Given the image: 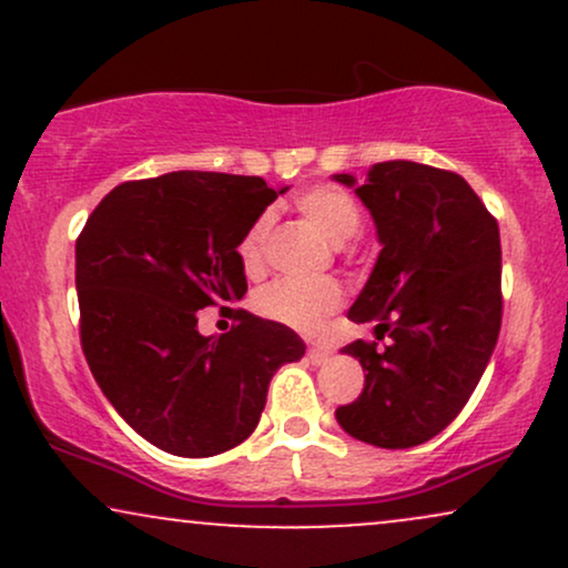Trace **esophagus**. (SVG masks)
Segmentation results:
<instances>
[{"label":"esophagus","mask_w":568,"mask_h":568,"mask_svg":"<svg viewBox=\"0 0 568 568\" xmlns=\"http://www.w3.org/2000/svg\"><path fill=\"white\" fill-rule=\"evenodd\" d=\"M306 357H310V361L315 363V366H323V363L331 357V352L328 349H321V347H310V349H306Z\"/></svg>","instance_id":"esophagus-1"}]
</instances>
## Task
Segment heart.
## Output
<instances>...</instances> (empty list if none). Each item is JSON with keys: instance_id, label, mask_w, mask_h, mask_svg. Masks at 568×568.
Returning a JSON list of instances; mask_svg holds the SVG:
<instances>
[{"instance_id": "heart-1", "label": "heart", "mask_w": 568, "mask_h": 568, "mask_svg": "<svg viewBox=\"0 0 568 568\" xmlns=\"http://www.w3.org/2000/svg\"><path fill=\"white\" fill-rule=\"evenodd\" d=\"M302 216L323 234L328 243L344 245L361 230L363 213L347 189L334 184H315L293 197ZM272 234V216L262 213L247 226L237 245V258L247 275H258L266 262V243ZM342 285L336 280H275L264 285L253 298L258 315L291 325L298 331H315L325 315L342 304Z\"/></svg>"}]
</instances>
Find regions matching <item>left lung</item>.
Listing matches in <instances>:
<instances>
[{"label": "left lung", "mask_w": 568, "mask_h": 568, "mask_svg": "<svg viewBox=\"0 0 568 568\" xmlns=\"http://www.w3.org/2000/svg\"><path fill=\"white\" fill-rule=\"evenodd\" d=\"M355 186V175H334ZM355 194L382 251L349 321L376 323V342H352L366 387L336 408L352 438L379 448L419 446L456 419L497 347L501 247L497 219L462 175L419 162H376Z\"/></svg>", "instance_id": "left-lung-1"}]
</instances>
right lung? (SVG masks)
I'll return each mask as SVG.
<instances>
[{"mask_svg": "<svg viewBox=\"0 0 568 568\" xmlns=\"http://www.w3.org/2000/svg\"><path fill=\"white\" fill-rule=\"evenodd\" d=\"M285 189L258 175L175 171L125 181L77 237L80 338L98 387L141 438L175 456H216L262 419L283 363L304 355L288 325L234 312L202 336L197 312L245 296L237 245Z\"/></svg>", "mask_w": 568, "mask_h": 568, "instance_id": "right-lung-1", "label": "right lung"}]
</instances>
